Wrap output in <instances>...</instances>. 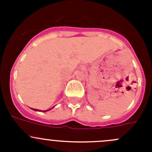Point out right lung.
Wrapping results in <instances>:
<instances>
[{"mask_svg": "<svg viewBox=\"0 0 152 152\" xmlns=\"http://www.w3.org/2000/svg\"><path fill=\"white\" fill-rule=\"evenodd\" d=\"M32 110H35V111H41V110H36V109H32ZM48 110H45V111H42V112H46Z\"/></svg>", "mask_w": 152, "mask_h": 152, "instance_id": "1", "label": "right lung"}]
</instances>
